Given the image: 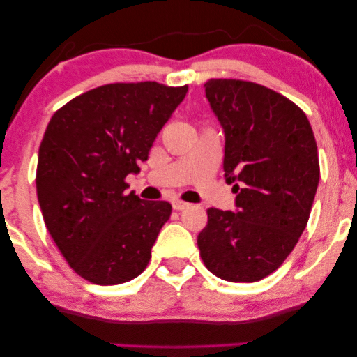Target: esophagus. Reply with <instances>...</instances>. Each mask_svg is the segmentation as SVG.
Segmentation results:
<instances>
[{
	"instance_id": "esophagus-1",
	"label": "esophagus",
	"mask_w": 357,
	"mask_h": 357,
	"mask_svg": "<svg viewBox=\"0 0 357 357\" xmlns=\"http://www.w3.org/2000/svg\"><path fill=\"white\" fill-rule=\"evenodd\" d=\"M190 204L188 202H183V201H180V199H172V207H174V210H185L186 207H188Z\"/></svg>"
}]
</instances>
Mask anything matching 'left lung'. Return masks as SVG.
<instances>
[{
    "instance_id": "8db88e82",
    "label": "left lung",
    "mask_w": 357,
    "mask_h": 357,
    "mask_svg": "<svg viewBox=\"0 0 357 357\" xmlns=\"http://www.w3.org/2000/svg\"><path fill=\"white\" fill-rule=\"evenodd\" d=\"M206 98L225 132V178L236 210L208 208L197 236L213 275L253 283L296 247L319 182L318 147L307 115L288 98L245 80L215 79Z\"/></svg>"
}]
</instances>
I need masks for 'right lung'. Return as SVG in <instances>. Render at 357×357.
Instances as JSON below:
<instances>
[{"label": "right lung", "instance_id": "1", "mask_svg": "<svg viewBox=\"0 0 357 357\" xmlns=\"http://www.w3.org/2000/svg\"><path fill=\"white\" fill-rule=\"evenodd\" d=\"M188 86L110 84L52 116L39 147L36 190L44 223L64 259L101 286L136 278L171 217L166 201L128 192L155 139Z\"/></svg>", "mask_w": 357, "mask_h": 357}]
</instances>
